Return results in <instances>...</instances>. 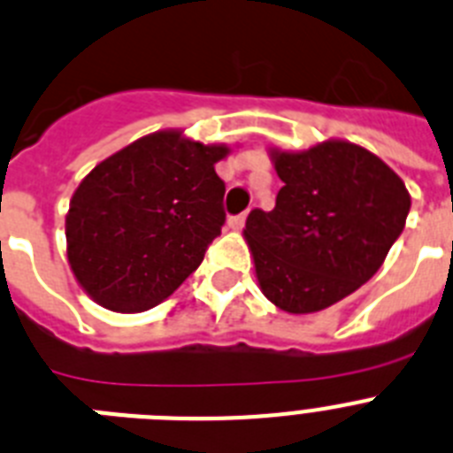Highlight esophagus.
Listing matches in <instances>:
<instances>
[{"instance_id":"obj_1","label":"esophagus","mask_w":453,"mask_h":453,"mask_svg":"<svg viewBox=\"0 0 453 453\" xmlns=\"http://www.w3.org/2000/svg\"><path fill=\"white\" fill-rule=\"evenodd\" d=\"M247 219V212H241V215H231L229 218V229H242V224Z\"/></svg>"}]
</instances>
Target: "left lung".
<instances>
[{
    "mask_svg": "<svg viewBox=\"0 0 453 453\" xmlns=\"http://www.w3.org/2000/svg\"><path fill=\"white\" fill-rule=\"evenodd\" d=\"M284 180L273 211L247 215L261 291L288 314L339 303L378 273L411 212L392 169L362 146L326 142L273 153Z\"/></svg>",
    "mask_w": 453,
    "mask_h": 453,
    "instance_id": "1",
    "label": "left lung"
}]
</instances>
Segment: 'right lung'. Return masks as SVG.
I'll return each instance as SVG.
<instances>
[{
    "label": "right lung",
    "instance_id": "1",
    "mask_svg": "<svg viewBox=\"0 0 453 453\" xmlns=\"http://www.w3.org/2000/svg\"><path fill=\"white\" fill-rule=\"evenodd\" d=\"M226 153L180 133H156L80 183L65 218L68 264L96 303L142 311L199 268L226 222V185L215 173Z\"/></svg>",
    "mask_w": 453,
    "mask_h": 453
}]
</instances>
